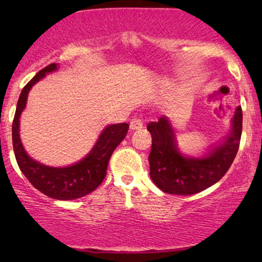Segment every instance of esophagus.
Returning a JSON list of instances; mask_svg holds the SVG:
<instances>
[{
	"instance_id": "obj_1",
	"label": "esophagus",
	"mask_w": 262,
	"mask_h": 262,
	"mask_svg": "<svg viewBox=\"0 0 262 262\" xmlns=\"http://www.w3.org/2000/svg\"><path fill=\"white\" fill-rule=\"evenodd\" d=\"M143 127V121L141 119H132L130 123L131 130H141Z\"/></svg>"
}]
</instances>
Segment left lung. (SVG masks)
Masks as SVG:
<instances>
[{"instance_id":"left-lung-1","label":"left lung","mask_w":262,"mask_h":262,"mask_svg":"<svg viewBox=\"0 0 262 262\" xmlns=\"http://www.w3.org/2000/svg\"><path fill=\"white\" fill-rule=\"evenodd\" d=\"M146 128L152 138L149 163L154 184L169 194H195L220 181L235 160L242 134V108H236L224 141L202 157L182 155L167 117L151 121Z\"/></svg>"}]
</instances>
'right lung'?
<instances>
[{
    "label": "right lung",
    "mask_w": 262,
    "mask_h": 262,
    "mask_svg": "<svg viewBox=\"0 0 262 262\" xmlns=\"http://www.w3.org/2000/svg\"><path fill=\"white\" fill-rule=\"evenodd\" d=\"M57 69L58 64L56 63L45 67L21 91L13 120V148L19 168L33 187L52 199L73 200L87 195L99 187L106 177L107 166L114 149L127 134L128 124L120 123L106 126L87 156L71 166L59 168L45 166L28 156L20 139V116L26 107L31 88L44 78L46 74Z\"/></svg>",
    "instance_id": "1"
}]
</instances>
